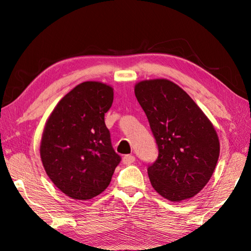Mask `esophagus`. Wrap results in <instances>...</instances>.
<instances>
[{"instance_id": "34e87169", "label": "esophagus", "mask_w": 251, "mask_h": 251, "mask_svg": "<svg viewBox=\"0 0 251 251\" xmlns=\"http://www.w3.org/2000/svg\"><path fill=\"white\" fill-rule=\"evenodd\" d=\"M135 162V156L134 155H125L123 157V164L124 165H130Z\"/></svg>"}]
</instances>
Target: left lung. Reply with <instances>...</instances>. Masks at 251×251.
I'll return each mask as SVG.
<instances>
[{
    "mask_svg": "<svg viewBox=\"0 0 251 251\" xmlns=\"http://www.w3.org/2000/svg\"><path fill=\"white\" fill-rule=\"evenodd\" d=\"M135 95L157 145V158L148 166L152 186L172 201L191 199L209 181L219 158L214 126L190 96L168 79L138 83Z\"/></svg>",
    "mask_w": 251,
    "mask_h": 251,
    "instance_id": "1",
    "label": "left lung"
}]
</instances>
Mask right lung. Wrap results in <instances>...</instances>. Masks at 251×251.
<instances>
[{
    "label": "right lung",
    "instance_id": "right-lung-1",
    "mask_svg": "<svg viewBox=\"0 0 251 251\" xmlns=\"http://www.w3.org/2000/svg\"><path fill=\"white\" fill-rule=\"evenodd\" d=\"M112 102V87L84 82L58 102L45 125L42 163L52 183L74 200L103 192L122 159L104 123Z\"/></svg>",
    "mask_w": 251,
    "mask_h": 251
}]
</instances>
